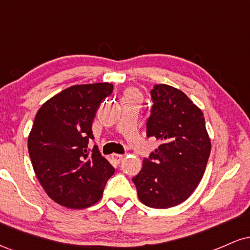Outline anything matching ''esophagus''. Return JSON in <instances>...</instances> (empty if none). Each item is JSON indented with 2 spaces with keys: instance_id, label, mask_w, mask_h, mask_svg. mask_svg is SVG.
Returning a JSON list of instances; mask_svg holds the SVG:
<instances>
[{
  "instance_id": "esophagus-1",
  "label": "esophagus",
  "mask_w": 250,
  "mask_h": 250,
  "mask_svg": "<svg viewBox=\"0 0 250 250\" xmlns=\"http://www.w3.org/2000/svg\"><path fill=\"white\" fill-rule=\"evenodd\" d=\"M122 159H123V156H122V155H120V154H113V155H111V160H113V161L115 163H117V165H119V163L122 161Z\"/></svg>"
}]
</instances>
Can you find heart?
<instances>
[{
  "label": "heart",
  "mask_w": 250,
  "mask_h": 250,
  "mask_svg": "<svg viewBox=\"0 0 250 250\" xmlns=\"http://www.w3.org/2000/svg\"><path fill=\"white\" fill-rule=\"evenodd\" d=\"M139 93L135 89H128L125 93V99H139Z\"/></svg>",
  "instance_id": "b5f03b06"
}]
</instances>
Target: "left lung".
Instances as JSON below:
<instances>
[{
	"label": "left lung",
	"instance_id": "8db88e82",
	"mask_svg": "<svg viewBox=\"0 0 250 250\" xmlns=\"http://www.w3.org/2000/svg\"><path fill=\"white\" fill-rule=\"evenodd\" d=\"M150 95L147 136L161 145L143 160L133 182L143 205L165 209L182 203L199 186L211 145L203 113L183 91L156 84Z\"/></svg>",
	"mask_w": 250,
	"mask_h": 250
}]
</instances>
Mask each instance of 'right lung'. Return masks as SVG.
I'll list each match as a JSON object with an SVG mask.
<instances>
[{"mask_svg": "<svg viewBox=\"0 0 250 250\" xmlns=\"http://www.w3.org/2000/svg\"><path fill=\"white\" fill-rule=\"evenodd\" d=\"M113 89L108 82L71 85L37 111L28 150L36 177L59 205L71 209L95 205L115 171L97 147L88 149L97 109Z\"/></svg>", "mask_w": 250, "mask_h": 250, "instance_id": "1", "label": "right lung"}]
</instances>
